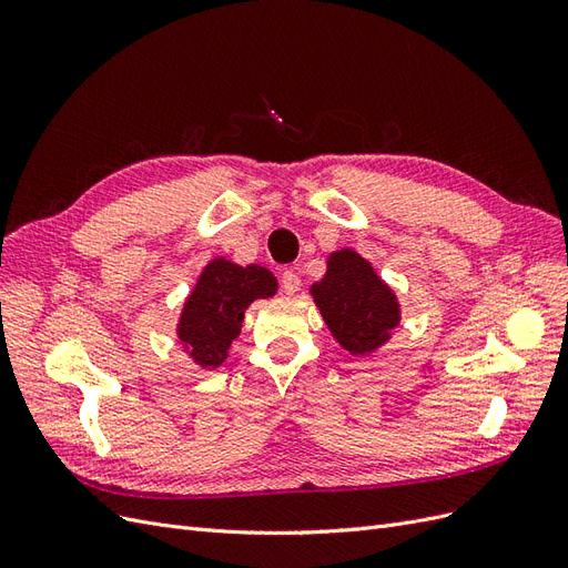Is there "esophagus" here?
<instances>
[{
	"mask_svg": "<svg viewBox=\"0 0 568 568\" xmlns=\"http://www.w3.org/2000/svg\"><path fill=\"white\" fill-rule=\"evenodd\" d=\"M282 288H284V294H288V296H294L296 291L301 288V277H298L294 270H284L282 272Z\"/></svg>",
	"mask_w": 568,
	"mask_h": 568,
	"instance_id": "obj_1",
	"label": "esophagus"
}]
</instances>
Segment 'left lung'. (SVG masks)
Masks as SVG:
<instances>
[{"label":"left lung","instance_id":"left-lung-1","mask_svg":"<svg viewBox=\"0 0 568 568\" xmlns=\"http://www.w3.org/2000/svg\"><path fill=\"white\" fill-rule=\"evenodd\" d=\"M311 294L332 336L351 355L382 348L400 324V305L393 288L353 248L326 257V274L311 286Z\"/></svg>","mask_w":568,"mask_h":568}]
</instances>
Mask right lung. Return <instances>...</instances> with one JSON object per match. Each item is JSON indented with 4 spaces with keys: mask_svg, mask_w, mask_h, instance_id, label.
<instances>
[{
    "mask_svg": "<svg viewBox=\"0 0 568 568\" xmlns=\"http://www.w3.org/2000/svg\"><path fill=\"white\" fill-rule=\"evenodd\" d=\"M274 294H277V277L267 267H242L225 257H213L184 301L178 322L182 348L199 367H220L227 359L232 341L242 334L246 307L255 298H270Z\"/></svg>",
    "mask_w": 568,
    "mask_h": 568,
    "instance_id": "add662e5",
    "label": "right lung"
}]
</instances>
